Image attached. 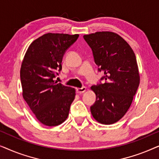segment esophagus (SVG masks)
Returning a JSON list of instances; mask_svg holds the SVG:
<instances>
[{
    "label": "esophagus",
    "mask_w": 159,
    "mask_h": 159,
    "mask_svg": "<svg viewBox=\"0 0 159 159\" xmlns=\"http://www.w3.org/2000/svg\"><path fill=\"white\" fill-rule=\"evenodd\" d=\"M86 88L85 87H82V88H77V93H80V94H81V93H84L86 91Z\"/></svg>",
    "instance_id": "1"
}]
</instances>
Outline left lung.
Listing matches in <instances>:
<instances>
[{
    "instance_id": "obj_1",
    "label": "left lung",
    "mask_w": 159,
    "mask_h": 159,
    "mask_svg": "<svg viewBox=\"0 0 159 159\" xmlns=\"http://www.w3.org/2000/svg\"><path fill=\"white\" fill-rule=\"evenodd\" d=\"M83 37L92 49L98 70L104 73L101 80H105L103 84L90 88L96 95L91 114L98 122L111 125L127 113L140 84L135 54L115 32H96Z\"/></svg>"
}]
</instances>
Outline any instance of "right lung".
<instances>
[{
    "instance_id": "right-lung-1",
    "label": "right lung",
    "mask_w": 159,
    "mask_h": 159,
    "mask_svg": "<svg viewBox=\"0 0 159 159\" xmlns=\"http://www.w3.org/2000/svg\"><path fill=\"white\" fill-rule=\"evenodd\" d=\"M79 34L47 33L34 40L26 51L20 69L22 96L37 119L48 127L67 119L76 90L55 82L65 51Z\"/></svg>"
}]
</instances>
